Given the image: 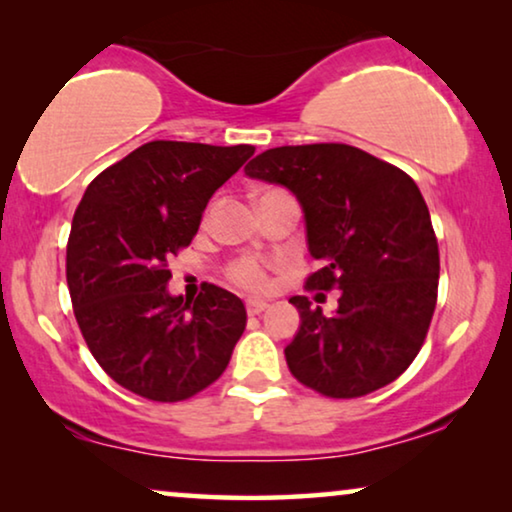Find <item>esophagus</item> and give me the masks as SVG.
Segmentation results:
<instances>
[{
  "label": "esophagus",
  "mask_w": 512,
  "mask_h": 512,
  "mask_svg": "<svg viewBox=\"0 0 512 512\" xmlns=\"http://www.w3.org/2000/svg\"><path fill=\"white\" fill-rule=\"evenodd\" d=\"M265 310H268V303H265V300H258V298L247 300V312L251 314V317H254V314H261Z\"/></svg>",
  "instance_id": "34e87169"
}]
</instances>
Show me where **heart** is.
Listing matches in <instances>:
<instances>
[{
    "mask_svg": "<svg viewBox=\"0 0 512 512\" xmlns=\"http://www.w3.org/2000/svg\"><path fill=\"white\" fill-rule=\"evenodd\" d=\"M228 279L237 286H242V289L258 291L268 284V270L256 258H237V261L228 265Z\"/></svg>",
    "mask_w": 512,
    "mask_h": 512,
    "instance_id": "1",
    "label": "heart"
}]
</instances>
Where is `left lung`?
Returning a JSON list of instances; mask_svg holds the SVG:
<instances>
[{
	"instance_id": "1",
	"label": "left lung",
	"mask_w": 512,
	"mask_h": 512,
	"mask_svg": "<svg viewBox=\"0 0 512 512\" xmlns=\"http://www.w3.org/2000/svg\"><path fill=\"white\" fill-rule=\"evenodd\" d=\"M244 170L286 186L303 205L319 263L305 289L340 291L333 317L291 298L300 312L284 349L291 375L328 398L387 387L415 361L438 300V240L417 184L349 144L277 146Z\"/></svg>"
}]
</instances>
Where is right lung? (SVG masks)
I'll return each mask as SVG.
<instances>
[{
	"label": "right lung",
	"instance_id": "right-lung-1",
	"mask_svg": "<svg viewBox=\"0 0 512 512\" xmlns=\"http://www.w3.org/2000/svg\"><path fill=\"white\" fill-rule=\"evenodd\" d=\"M254 146L156 139L90 181L67 242V286L83 340L116 384L156 403L186 401L226 370L247 326L235 293H167V261Z\"/></svg>",
	"mask_w": 512,
	"mask_h": 512
}]
</instances>
